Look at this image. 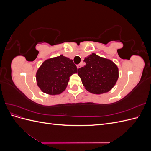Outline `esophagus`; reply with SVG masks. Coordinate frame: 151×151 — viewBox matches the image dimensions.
Here are the masks:
<instances>
[{"label": "esophagus", "mask_w": 151, "mask_h": 151, "mask_svg": "<svg viewBox=\"0 0 151 151\" xmlns=\"http://www.w3.org/2000/svg\"><path fill=\"white\" fill-rule=\"evenodd\" d=\"M81 64H78V65H77V68H81Z\"/></svg>", "instance_id": "1"}]
</instances>
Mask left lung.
<instances>
[{
	"label": "left lung",
	"mask_w": 151,
	"mask_h": 151,
	"mask_svg": "<svg viewBox=\"0 0 151 151\" xmlns=\"http://www.w3.org/2000/svg\"><path fill=\"white\" fill-rule=\"evenodd\" d=\"M86 65L78 69V74L85 89L100 94L108 93L115 86L119 77L118 68L109 59L92 53L84 58Z\"/></svg>",
	"instance_id": "obj_1"
}]
</instances>
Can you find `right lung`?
I'll use <instances>...</instances> for the list:
<instances>
[{
    "mask_svg": "<svg viewBox=\"0 0 151 151\" xmlns=\"http://www.w3.org/2000/svg\"><path fill=\"white\" fill-rule=\"evenodd\" d=\"M77 72L73 60L61 55L45 60L36 72V79L43 93L57 95L65 90L70 76Z\"/></svg>",
    "mask_w": 151,
    "mask_h": 151,
    "instance_id": "right-lung-1",
    "label": "right lung"
}]
</instances>
